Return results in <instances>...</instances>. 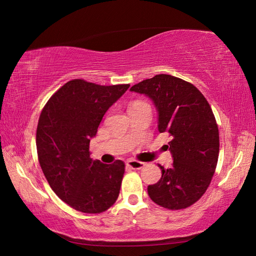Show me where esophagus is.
Listing matches in <instances>:
<instances>
[{
    "label": "esophagus",
    "mask_w": 256,
    "mask_h": 256,
    "mask_svg": "<svg viewBox=\"0 0 256 256\" xmlns=\"http://www.w3.org/2000/svg\"><path fill=\"white\" fill-rule=\"evenodd\" d=\"M126 166L128 168H131V170H140V168H143L145 166V164L143 162H138L135 160H128L126 162Z\"/></svg>",
    "instance_id": "obj_1"
}]
</instances>
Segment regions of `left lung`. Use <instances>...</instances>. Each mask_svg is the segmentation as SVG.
Returning a JSON list of instances; mask_svg holds the SVG:
<instances>
[{
    "label": "left lung",
    "mask_w": 256,
    "mask_h": 256,
    "mask_svg": "<svg viewBox=\"0 0 256 256\" xmlns=\"http://www.w3.org/2000/svg\"><path fill=\"white\" fill-rule=\"evenodd\" d=\"M158 112V131L172 136V166L148 192L155 204L179 210L194 204L209 187L219 156V130L204 94L192 84L170 74H156L134 84Z\"/></svg>",
    "instance_id": "8db88e82"
}]
</instances>
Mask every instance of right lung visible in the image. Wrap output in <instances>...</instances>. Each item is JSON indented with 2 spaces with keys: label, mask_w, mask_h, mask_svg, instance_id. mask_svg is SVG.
Masks as SVG:
<instances>
[{
  "label": "right lung",
  "mask_w": 256,
  "mask_h": 256,
  "mask_svg": "<svg viewBox=\"0 0 256 256\" xmlns=\"http://www.w3.org/2000/svg\"><path fill=\"white\" fill-rule=\"evenodd\" d=\"M130 84L100 86L82 79L64 84L42 108L36 131L42 170L59 198L84 214H101L116 202L125 165L90 157V140Z\"/></svg>",
  "instance_id": "obj_1"
}]
</instances>
